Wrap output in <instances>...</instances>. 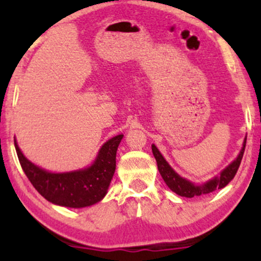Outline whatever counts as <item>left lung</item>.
<instances>
[{
	"mask_svg": "<svg viewBox=\"0 0 261 261\" xmlns=\"http://www.w3.org/2000/svg\"><path fill=\"white\" fill-rule=\"evenodd\" d=\"M245 143H247V140H244L243 148H242L241 153H239L237 160L230 163L226 169L221 173L220 178H215L212 180H210L203 185H194L193 182H190L187 179L181 178L180 175H178L176 173L170 168V166L167 163L166 160L163 158V155L160 153L157 147L154 145H152V152H153V155L157 161V167L158 170H160L162 178L166 181V184L168 185V188L172 191H174L175 194L180 196L185 197H194V196H200L203 195V194L212 193V191L217 190V189H222L226 187L228 182L234 178L237 170H238L239 166H241L242 158H243V153L245 149Z\"/></svg>",
	"mask_w": 261,
	"mask_h": 261,
	"instance_id": "1",
	"label": "left lung"
}]
</instances>
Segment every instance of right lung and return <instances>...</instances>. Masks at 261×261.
<instances>
[{
	"instance_id": "obj_1",
	"label": "right lung",
	"mask_w": 261,
	"mask_h": 261,
	"mask_svg": "<svg viewBox=\"0 0 261 261\" xmlns=\"http://www.w3.org/2000/svg\"><path fill=\"white\" fill-rule=\"evenodd\" d=\"M122 135L113 137L101 146L97 160L89 168L70 173H49L34 166L14 146L20 166L33 187L47 201L66 207H86L100 201L115 172L116 149Z\"/></svg>"
}]
</instances>
